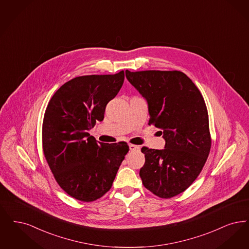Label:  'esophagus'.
I'll use <instances>...</instances> for the list:
<instances>
[{"label":"esophagus","instance_id":"obj_1","mask_svg":"<svg viewBox=\"0 0 249 249\" xmlns=\"http://www.w3.org/2000/svg\"><path fill=\"white\" fill-rule=\"evenodd\" d=\"M129 147L130 151H139L140 150L139 146L135 145V144H129Z\"/></svg>","mask_w":249,"mask_h":249}]
</instances>
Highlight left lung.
<instances>
[{"instance_id":"left-lung-1","label":"left lung","mask_w":249,"mask_h":249,"mask_svg":"<svg viewBox=\"0 0 249 249\" xmlns=\"http://www.w3.org/2000/svg\"><path fill=\"white\" fill-rule=\"evenodd\" d=\"M129 83L146 100L149 124L161 129L162 150L142 147L145 163L140 177L162 198L182 193L197 178L209 157L211 139L204 98L180 71H125Z\"/></svg>"}]
</instances>
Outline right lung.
I'll return each instance as SVG.
<instances>
[{
  "label": "right lung",
  "mask_w": 249,
  "mask_h": 249,
  "mask_svg": "<svg viewBox=\"0 0 249 249\" xmlns=\"http://www.w3.org/2000/svg\"><path fill=\"white\" fill-rule=\"evenodd\" d=\"M124 82V71L89 75L66 82L51 98L42 124L45 159L60 187L83 202L111 188L129 152L126 142L105 143L89 135Z\"/></svg>",
  "instance_id": "1"
}]
</instances>
